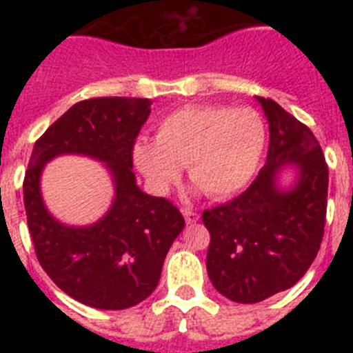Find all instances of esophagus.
<instances>
[{
  "label": "esophagus",
  "mask_w": 353,
  "mask_h": 353,
  "mask_svg": "<svg viewBox=\"0 0 353 353\" xmlns=\"http://www.w3.org/2000/svg\"><path fill=\"white\" fill-rule=\"evenodd\" d=\"M182 214H183V217H185V221L189 224H194V223H198V219H199V214H196L194 210H189V208H183L182 210Z\"/></svg>",
  "instance_id": "esophagus-1"
}]
</instances>
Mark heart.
Wrapping results in <instances>:
<instances>
[{"instance_id": "heart-1", "label": "heart", "mask_w": 353, "mask_h": 353, "mask_svg": "<svg viewBox=\"0 0 353 353\" xmlns=\"http://www.w3.org/2000/svg\"><path fill=\"white\" fill-rule=\"evenodd\" d=\"M265 145L267 123L256 109L187 105L159 121L155 143H136L134 161L161 191L187 166L210 198H228L251 182Z\"/></svg>"}]
</instances>
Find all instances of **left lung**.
I'll use <instances>...</instances> for the list:
<instances>
[{
  "instance_id": "1",
  "label": "left lung",
  "mask_w": 353,
  "mask_h": 353,
  "mask_svg": "<svg viewBox=\"0 0 353 353\" xmlns=\"http://www.w3.org/2000/svg\"><path fill=\"white\" fill-rule=\"evenodd\" d=\"M269 121L267 162L235 199L205 210L210 232L207 270L224 297L254 304L292 288L322 244L329 168L314 134L272 99L256 97ZM286 163L298 182L283 192L276 173Z\"/></svg>"
}]
</instances>
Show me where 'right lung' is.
Returning <instances> with one entry per match:
<instances>
[{
	"label": "right lung",
	"mask_w": 353,
	"mask_h": 353,
	"mask_svg": "<svg viewBox=\"0 0 353 353\" xmlns=\"http://www.w3.org/2000/svg\"><path fill=\"white\" fill-rule=\"evenodd\" d=\"M148 99L97 97L72 105L37 139L24 176V208L37 260L54 285L97 310H127L152 295L164 258L185 226L166 198L143 192L132 173V150L150 114ZM88 154L114 174V205L90 227L61 225L39 194L51 158Z\"/></svg>",
	"instance_id": "right-lung-1"
}]
</instances>
